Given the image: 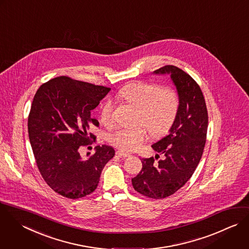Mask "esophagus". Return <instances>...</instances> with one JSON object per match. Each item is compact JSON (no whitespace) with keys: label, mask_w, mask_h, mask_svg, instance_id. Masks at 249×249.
I'll use <instances>...</instances> for the list:
<instances>
[{"label":"esophagus","mask_w":249,"mask_h":249,"mask_svg":"<svg viewBox=\"0 0 249 249\" xmlns=\"http://www.w3.org/2000/svg\"><path fill=\"white\" fill-rule=\"evenodd\" d=\"M116 155L120 158H127V157L130 156L128 153H125V152H123V151H117Z\"/></svg>","instance_id":"esophagus-1"}]
</instances>
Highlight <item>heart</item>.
<instances>
[{
	"mask_svg": "<svg viewBox=\"0 0 249 249\" xmlns=\"http://www.w3.org/2000/svg\"><path fill=\"white\" fill-rule=\"evenodd\" d=\"M118 96L139 109L138 124L145 125L158 137L171 128L180 107L179 94L174 89L161 88L153 82L130 83L120 89ZM100 121L105 125L113 124V105L110 101L102 105ZM144 127H120L109 134V141L121 150L135 151L149 138Z\"/></svg>",
	"mask_w": 249,
	"mask_h": 249,
	"instance_id": "obj_1",
	"label": "heart"
}]
</instances>
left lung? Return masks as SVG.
Here are the masks:
<instances>
[{"mask_svg":"<svg viewBox=\"0 0 249 249\" xmlns=\"http://www.w3.org/2000/svg\"><path fill=\"white\" fill-rule=\"evenodd\" d=\"M156 74H169L176 86L180 107L169 133L152 148L164 156L142 159L141 171L131 179L139 194L155 199L173 195L195 172L203 153L208 114L202 91L186 72L173 65H165Z\"/></svg>","mask_w":249,"mask_h":249,"instance_id":"1","label":"left lung"}]
</instances>
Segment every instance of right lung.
Masks as SVG:
<instances>
[{"label": "right lung", "instance_id": "1", "mask_svg": "<svg viewBox=\"0 0 249 249\" xmlns=\"http://www.w3.org/2000/svg\"><path fill=\"white\" fill-rule=\"evenodd\" d=\"M110 89L61 76L43 84L34 96L28 133L36 163L46 183L65 197L76 199L94 192L101 171L115 156L107 145L96 146L87 160L79 152L95 141L89 129L99 123L91 111Z\"/></svg>", "mask_w": 249, "mask_h": 249}]
</instances>
